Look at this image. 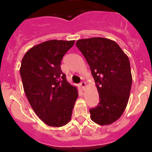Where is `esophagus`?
<instances>
[{
    "mask_svg": "<svg viewBox=\"0 0 152 152\" xmlns=\"http://www.w3.org/2000/svg\"><path fill=\"white\" fill-rule=\"evenodd\" d=\"M80 86H81V89L84 90L85 87H86V83H85L84 81H82V82H81V84H80Z\"/></svg>",
    "mask_w": 152,
    "mask_h": 152,
    "instance_id": "obj_1",
    "label": "esophagus"
}]
</instances>
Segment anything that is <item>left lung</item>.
Returning a JSON list of instances; mask_svg holds the SVG:
<instances>
[{"mask_svg": "<svg viewBox=\"0 0 152 152\" xmlns=\"http://www.w3.org/2000/svg\"><path fill=\"white\" fill-rule=\"evenodd\" d=\"M76 45L89 64L99 93V104L89 110L91 121L110 125L121 118L129 99L132 75L128 57L107 38L79 39Z\"/></svg>", "mask_w": 152, "mask_h": 152, "instance_id": "left-lung-1", "label": "left lung"}]
</instances>
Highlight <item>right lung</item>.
<instances>
[{
	"instance_id": "obj_1",
	"label": "right lung",
	"mask_w": 152,
	"mask_h": 152,
	"mask_svg": "<svg viewBox=\"0 0 152 152\" xmlns=\"http://www.w3.org/2000/svg\"><path fill=\"white\" fill-rule=\"evenodd\" d=\"M74 42H44L29 49L21 61L20 74L28 101L39 119L52 127L69 123L79 96L61 68L63 57Z\"/></svg>"
}]
</instances>
